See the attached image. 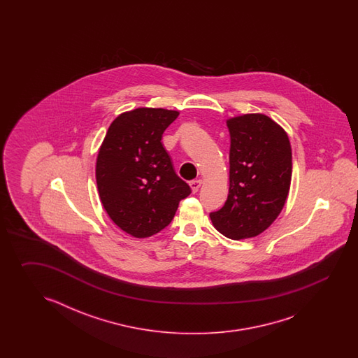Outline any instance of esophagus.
I'll return each mask as SVG.
<instances>
[{"label":"esophagus","instance_id":"34e87169","mask_svg":"<svg viewBox=\"0 0 358 358\" xmlns=\"http://www.w3.org/2000/svg\"><path fill=\"white\" fill-rule=\"evenodd\" d=\"M190 188H192V190L196 193L198 189H199V187L202 185V180L201 179H196V180H192V182H189Z\"/></svg>","mask_w":358,"mask_h":358}]
</instances>
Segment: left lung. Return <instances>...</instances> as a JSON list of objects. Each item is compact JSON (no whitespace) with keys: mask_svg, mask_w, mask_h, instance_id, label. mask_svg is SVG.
<instances>
[{"mask_svg":"<svg viewBox=\"0 0 358 358\" xmlns=\"http://www.w3.org/2000/svg\"><path fill=\"white\" fill-rule=\"evenodd\" d=\"M229 194L213 227L230 239H245L266 230L285 205L292 180L289 138L264 114L229 119Z\"/></svg>","mask_w":358,"mask_h":358,"instance_id":"1","label":"left lung"}]
</instances>
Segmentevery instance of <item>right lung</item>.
I'll use <instances>...</instances> for the list:
<instances>
[{
  "label": "right lung",
  "instance_id": "1",
  "mask_svg": "<svg viewBox=\"0 0 358 358\" xmlns=\"http://www.w3.org/2000/svg\"><path fill=\"white\" fill-rule=\"evenodd\" d=\"M179 113L141 107L111 122L96 164L101 202L110 219L136 238L166 228L189 185L176 176L161 143Z\"/></svg>",
  "mask_w": 358,
  "mask_h": 358
}]
</instances>
